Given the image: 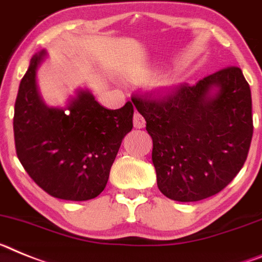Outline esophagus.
<instances>
[{
  "instance_id": "esophagus-1",
  "label": "esophagus",
  "mask_w": 262,
  "mask_h": 262,
  "mask_svg": "<svg viewBox=\"0 0 262 262\" xmlns=\"http://www.w3.org/2000/svg\"><path fill=\"white\" fill-rule=\"evenodd\" d=\"M133 124H134V128L142 129V128H145L146 121H145L144 116L141 115V113L136 112V113H134V116H133Z\"/></svg>"
}]
</instances>
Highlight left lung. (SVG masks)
I'll return each mask as SVG.
<instances>
[{"mask_svg":"<svg viewBox=\"0 0 262 262\" xmlns=\"http://www.w3.org/2000/svg\"><path fill=\"white\" fill-rule=\"evenodd\" d=\"M153 138L157 185L177 202L217 194L247 159L252 134V96L238 67H227L165 95H133Z\"/></svg>","mask_w":262,"mask_h":262,"instance_id":"obj_1","label":"left lung"}]
</instances>
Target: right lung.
I'll list each match as a JSON object with an SVG mask.
<instances>
[{"mask_svg":"<svg viewBox=\"0 0 262 262\" xmlns=\"http://www.w3.org/2000/svg\"><path fill=\"white\" fill-rule=\"evenodd\" d=\"M31 58L14 106V141L19 162L51 196L83 202L103 192L124 137L133 128L130 101L104 108L88 90H77L66 106H49L38 90L36 74L46 58Z\"/></svg>","mask_w":262,"mask_h":262,"instance_id":"right-lung-1","label":"right lung"}]
</instances>
